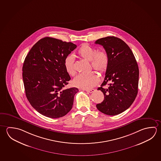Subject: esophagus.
I'll return each instance as SVG.
<instances>
[{"label":"esophagus","mask_w":161,"mask_h":161,"mask_svg":"<svg viewBox=\"0 0 161 161\" xmlns=\"http://www.w3.org/2000/svg\"><path fill=\"white\" fill-rule=\"evenodd\" d=\"M94 89H89V90H86V92L87 93H92L94 92Z\"/></svg>","instance_id":"obj_1"}]
</instances>
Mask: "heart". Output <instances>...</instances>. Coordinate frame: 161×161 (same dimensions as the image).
<instances>
[{"mask_svg": "<svg viewBox=\"0 0 161 161\" xmlns=\"http://www.w3.org/2000/svg\"><path fill=\"white\" fill-rule=\"evenodd\" d=\"M80 57L90 61L91 65L96 71L104 74L109 65V57L106 51H97L96 48L87 45L82 44L77 51ZM65 71L71 76L76 74L75 67V59L72 55L65 57L64 62ZM99 80L98 75L95 72H90L86 74H80L73 81L75 86L83 89H89L96 86Z\"/></svg>", "mask_w": 161, "mask_h": 161, "instance_id": "heart-1", "label": "heart"}]
</instances>
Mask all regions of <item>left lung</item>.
<instances>
[{
    "instance_id": "1",
    "label": "left lung",
    "mask_w": 161,
    "mask_h": 161,
    "mask_svg": "<svg viewBox=\"0 0 161 161\" xmlns=\"http://www.w3.org/2000/svg\"><path fill=\"white\" fill-rule=\"evenodd\" d=\"M95 43L102 46L109 57L104 81L98 88L103 93L104 100L96 107L106 115H116L128 109L137 96L138 65L130 47L121 39L109 36ZM107 83L109 87L103 88Z\"/></svg>"
}]
</instances>
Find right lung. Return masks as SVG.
Listing matches in <instances>:
<instances>
[{
	"instance_id": "add662e5",
	"label": "right lung",
	"mask_w": 161,
	"mask_h": 161,
	"mask_svg": "<svg viewBox=\"0 0 161 161\" xmlns=\"http://www.w3.org/2000/svg\"><path fill=\"white\" fill-rule=\"evenodd\" d=\"M77 46L51 37L34 45L23 67L25 94L34 109L43 115L58 118L72 109L76 87L64 89L71 80L64 62Z\"/></svg>"
}]
</instances>
